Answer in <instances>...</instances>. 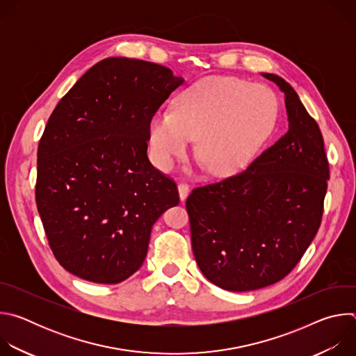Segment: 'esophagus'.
Segmentation results:
<instances>
[{
  "label": "esophagus",
  "instance_id": "34e87169",
  "mask_svg": "<svg viewBox=\"0 0 356 356\" xmlns=\"http://www.w3.org/2000/svg\"><path fill=\"white\" fill-rule=\"evenodd\" d=\"M177 190H179V197H180V200L184 201V200L187 198V195H188V186L184 184V183H180V184L177 186Z\"/></svg>",
  "mask_w": 356,
  "mask_h": 356
}]
</instances>
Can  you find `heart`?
<instances>
[{
  "instance_id": "obj_1",
  "label": "heart",
  "mask_w": 356,
  "mask_h": 356,
  "mask_svg": "<svg viewBox=\"0 0 356 356\" xmlns=\"http://www.w3.org/2000/svg\"><path fill=\"white\" fill-rule=\"evenodd\" d=\"M276 117L277 99L268 87L235 77L204 79L181 92L173 113L152 117V162L169 172L195 139V155L207 170L218 177L231 176L255 156Z\"/></svg>"
}]
</instances>
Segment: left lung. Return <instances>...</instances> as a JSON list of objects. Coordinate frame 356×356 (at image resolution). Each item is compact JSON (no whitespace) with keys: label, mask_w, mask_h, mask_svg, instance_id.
I'll use <instances>...</instances> for the list:
<instances>
[{"label":"left lung","mask_w":356,"mask_h":356,"mask_svg":"<svg viewBox=\"0 0 356 356\" xmlns=\"http://www.w3.org/2000/svg\"><path fill=\"white\" fill-rule=\"evenodd\" d=\"M261 74L284 95L286 135L245 172L197 187L186 201L195 262L228 291L258 290L291 272L320 228L330 179L317 122L284 79Z\"/></svg>","instance_id":"obj_1"}]
</instances>
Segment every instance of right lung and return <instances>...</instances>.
I'll return each instance as SVG.
<instances>
[{"mask_svg": "<svg viewBox=\"0 0 356 356\" xmlns=\"http://www.w3.org/2000/svg\"><path fill=\"white\" fill-rule=\"evenodd\" d=\"M184 83L128 58L94 65L50 115L38 147L36 206L54 255L74 276L121 283L179 193L147 159L149 124Z\"/></svg>", "mask_w": 356, "mask_h": 356, "instance_id": "add662e5", "label": "right lung"}]
</instances>
